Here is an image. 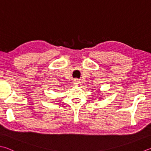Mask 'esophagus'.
<instances>
[{
	"instance_id": "obj_1",
	"label": "esophagus",
	"mask_w": 151,
	"mask_h": 151,
	"mask_svg": "<svg viewBox=\"0 0 151 151\" xmlns=\"http://www.w3.org/2000/svg\"><path fill=\"white\" fill-rule=\"evenodd\" d=\"M79 83H80V81H79V80L77 78H75V79H74V80H73V83L74 84H79Z\"/></svg>"
}]
</instances>
